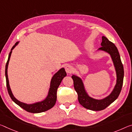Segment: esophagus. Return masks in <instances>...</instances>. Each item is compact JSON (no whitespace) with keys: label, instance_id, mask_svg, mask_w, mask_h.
Returning a JSON list of instances; mask_svg holds the SVG:
<instances>
[{"label":"esophagus","instance_id":"34e87169","mask_svg":"<svg viewBox=\"0 0 132 132\" xmlns=\"http://www.w3.org/2000/svg\"><path fill=\"white\" fill-rule=\"evenodd\" d=\"M65 70L68 73H71L73 71V69L72 66L67 65L65 68Z\"/></svg>","mask_w":132,"mask_h":132}]
</instances>
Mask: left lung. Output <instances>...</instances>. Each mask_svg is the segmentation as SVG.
I'll use <instances>...</instances> for the list:
<instances>
[{"mask_svg":"<svg viewBox=\"0 0 132 132\" xmlns=\"http://www.w3.org/2000/svg\"><path fill=\"white\" fill-rule=\"evenodd\" d=\"M101 46L102 47H100L99 49L105 51L110 54L116 71V85H115L114 88L111 94L102 100L94 99L87 95L81 79L75 75L72 76L73 80L75 89L78 95L79 103L87 109L94 111H99L104 109L118 97L122 90L124 77L123 64L121 61L118 50L114 44L109 40L107 37L103 36Z\"/></svg>","mask_w":132,"mask_h":132,"instance_id":"left-lung-1","label":"left lung"}]
</instances>
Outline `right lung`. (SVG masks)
<instances>
[{"label":"right lung","mask_w":132,"mask_h":132,"mask_svg":"<svg viewBox=\"0 0 132 132\" xmlns=\"http://www.w3.org/2000/svg\"><path fill=\"white\" fill-rule=\"evenodd\" d=\"M18 42H16L13 47H12L11 49V52H10L9 57H8V59L7 63L6 64L5 67V76H6V86H7V91L9 93V95L10 97H11L12 100L20 106V107L26 111L33 113H41L47 110L51 109L55 105L56 102V99H57V90L58 87L61 83L62 79L64 78V77L66 76V73L65 72L64 68H62L60 69L54 75L53 77H52L51 83V87H50L49 93L47 97L43 101L40 102H37V103L31 104H27L22 102H20L15 97H14L13 94L12 93L11 90H10L9 84V80H8L7 77V67L8 64H9V62L10 60V56H11L12 51L14 49V47L18 45Z\"/></svg>","instance_id":"right-lung-1"}]
</instances>
